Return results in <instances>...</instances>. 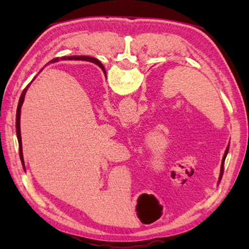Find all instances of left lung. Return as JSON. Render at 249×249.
<instances>
[{
    "mask_svg": "<svg viewBox=\"0 0 249 249\" xmlns=\"http://www.w3.org/2000/svg\"><path fill=\"white\" fill-rule=\"evenodd\" d=\"M96 65H98L99 67H101V68H102V70H104V68H103V65L101 64V62L99 61V60H96ZM227 153H229V147H227V149H226V151H225V154H224V157H223V163H224V160H225V158H226V155H227ZM223 163H222V166H221V176H220V180L222 179V175H223Z\"/></svg>",
    "mask_w": 249,
    "mask_h": 249,
    "instance_id": "8db88e82",
    "label": "left lung"
}]
</instances>
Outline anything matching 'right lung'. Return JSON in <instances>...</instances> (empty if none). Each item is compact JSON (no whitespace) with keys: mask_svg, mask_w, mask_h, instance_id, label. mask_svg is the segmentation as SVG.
<instances>
[{"mask_svg":"<svg viewBox=\"0 0 249 249\" xmlns=\"http://www.w3.org/2000/svg\"><path fill=\"white\" fill-rule=\"evenodd\" d=\"M61 59H66V57H62ZM67 59H70V60H87V61H91V62H94L96 64V60L98 59L95 58H92V57H88V56H71L68 57ZM52 61H58V58H54L53 59ZM31 84V83H29ZM28 86L25 88L24 91L22 92V95H20L19 101H18V111H16V135H18V145H19V157H20V161H22L23 166H24V159H23V150H22V138H20V129H19V121H20V108H22V105L24 102V98H25V93H26V91L28 89ZM25 168V167H24Z\"/></svg>","mask_w":249,"mask_h":249,"instance_id":"right-lung-1","label":"right lung"}]
</instances>
